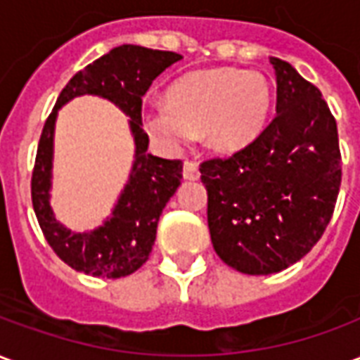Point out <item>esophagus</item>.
Masks as SVG:
<instances>
[{
	"label": "esophagus",
	"mask_w": 360,
	"mask_h": 360,
	"mask_svg": "<svg viewBox=\"0 0 360 360\" xmlns=\"http://www.w3.org/2000/svg\"><path fill=\"white\" fill-rule=\"evenodd\" d=\"M183 177L188 181H196L200 177V172H198L196 162H191V160H185V162H183Z\"/></svg>",
	"instance_id": "obj_1"
}]
</instances>
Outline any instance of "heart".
Segmentation results:
<instances>
[{
    "label": "heart",
    "mask_w": 360,
    "mask_h": 360,
    "mask_svg": "<svg viewBox=\"0 0 360 360\" xmlns=\"http://www.w3.org/2000/svg\"><path fill=\"white\" fill-rule=\"evenodd\" d=\"M270 102L268 81L257 71H193L169 86L167 103L142 110V127L167 152L187 146L195 133L210 148L233 152L262 131Z\"/></svg>",
    "instance_id": "heart-1"
}]
</instances>
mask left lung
Wrapping results in <instances>:
<instances>
[{"label": "left lung", "instance_id": "left-lung-1", "mask_svg": "<svg viewBox=\"0 0 360 360\" xmlns=\"http://www.w3.org/2000/svg\"><path fill=\"white\" fill-rule=\"evenodd\" d=\"M271 65L276 117L245 148L200 164L214 250L250 276L301 260L324 235L341 185L338 125L320 90L287 61Z\"/></svg>", "mask_w": 360, "mask_h": 360}]
</instances>
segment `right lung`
Wrapping results in <instances>:
<instances>
[{
  "mask_svg": "<svg viewBox=\"0 0 360 360\" xmlns=\"http://www.w3.org/2000/svg\"><path fill=\"white\" fill-rule=\"evenodd\" d=\"M175 51L150 50L123 44L75 75L61 90L44 123L30 181L36 218L53 252L73 270L94 278H125L148 260L156 241L160 214L181 185L183 165L148 154V134L142 129V96L152 81L179 61ZM98 94L115 101L131 117L137 154L124 195L114 216L90 234H71L53 218L49 208L51 144L57 110L71 97Z\"/></svg>",
  "mask_w": 360,
  "mask_h": 360,
  "instance_id": "right-lung-1",
  "label": "right lung"
}]
</instances>
